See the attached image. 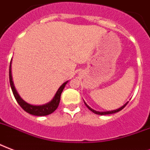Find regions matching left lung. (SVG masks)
<instances>
[{
  "label": "left lung",
  "mask_w": 150,
  "mask_h": 150,
  "mask_svg": "<svg viewBox=\"0 0 150 150\" xmlns=\"http://www.w3.org/2000/svg\"><path fill=\"white\" fill-rule=\"evenodd\" d=\"M83 102H84V101H83ZM127 103H128V102H127V103H125V105H122L121 107H120L119 109H117V110H111V111H103V112H99V111H96V110H93V109H91V108L90 107V106H89V105H88V104L85 103V102H84V104H85L86 106H87V107H88L89 110H91V112H93L94 113H96V114H98V115H108V114H112V113H116V112H119V111H120L121 110H123V109H124V108L126 106V105H127Z\"/></svg>",
  "instance_id": "left-lung-1"
}]
</instances>
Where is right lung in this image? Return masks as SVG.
<instances>
[{
	"label": "right lung",
	"mask_w": 150,
	"mask_h": 150,
	"mask_svg": "<svg viewBox=\"0 0 150 150\" xmlns=\"http://www.w3.org/2000/svg\"><path fill=\"white\" fill-rule=\"evenodd\" d=\"M11 62H10V67H9V81H10V85H11V90H12V92H13V95L15 96V98H16V101H17V103L19 104V105L25 110V112L31 115L41 117V116H47V115L52 113L59 106V102H60V96H61V94H62V91L64 89L65 86L68 83V81H66L65 83H62V85L59 87L53 98L50 102H48L46 104H44V105H31L30 103H27L26 102H25L23 98H21L20 96L18 95V93L16 91V88H15L13 81H12V75H11Z\"/></svg>",
	"instance_id": "1"
}]
</instances>
